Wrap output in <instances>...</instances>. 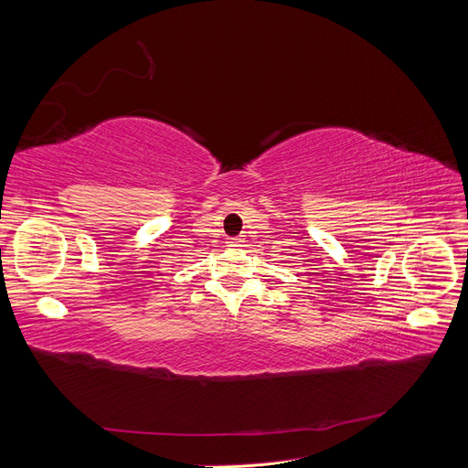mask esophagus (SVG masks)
Here are the masks:
<instances>
[{
    "mask_svg": "<svg viewBox=\"0 0 468 468\" xmlns=\"http://www.w3.org/2000/svg\"><path fill=\"white\" fill-rule=\"evenodd\" d=\"M229 246H232V248H242V246H244V239H242V238H230V239H229Z\"/></svg>",
    "mask_w": 468,
    "mask_h": 468,
    "instance_id": "obj_1",
    "label": "esophagus"
}]
</instances>
